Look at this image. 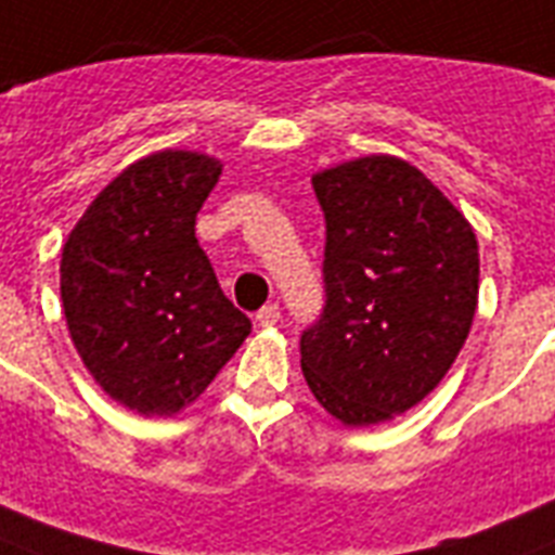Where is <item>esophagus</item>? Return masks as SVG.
I'll list each match as a JSON object with an SVG mask.
<instances>
[{"mask_svg":"<svg viewBox=\"0 0 555 555\" xmlns=\"http://www.w3.org/2000/svg\"><path fill=\"white\" fill-rule=\"evenodd\" d=\"M279 317H282V311H279L276 302H268L264 308H259V314H256V323H259V325H276Z\"/></svg>","mask_w":555,"mask_h":555,"instance_id":"34e87169","label":"esophagus"}]
</instances>
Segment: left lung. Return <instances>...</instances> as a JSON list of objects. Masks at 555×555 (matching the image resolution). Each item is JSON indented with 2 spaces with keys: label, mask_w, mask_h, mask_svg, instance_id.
Masks as SVG:
<instances>
[{
  "label": "left lung",
  "mask_w": 555,
  "mask_h": 555,
  "mask_svg": "<svg viewBox=\"0 0 555 555\" xmlns=\"http://www.w3.org/2000/svg\"><path fill=\"white\" fill-rule=\"evenodd\" d=\"M311 183L325 306L299 337L302 375L344 425H378L425 399L463 349L480 282L475 230L399 156H361Z\"/></svg>",
  "instance_id": "8db88e82"
}]
</instances>
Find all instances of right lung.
Masks as SVG:
<instances>
[{
    "mask_svg": "<svg viewBox=\"0 0 555 555\" xmlns=\"http://www.w3.org/2000/svg\"><path fill=\"white\" fill-rule=\"evenodd\" d=\"M221 163L159 151L125 168L63 244L72 344L101 390L142 416L192 404L249 334L194 238Z\"/></svg>",
    "mask_w": 555,
    "mask_h": 555,
    "instance_id": "1",
    "label": "right lung"
}]
</instances>
